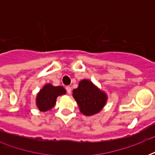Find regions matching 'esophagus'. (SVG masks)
<instances>
[{
  "label": "esophagus",
  "mask_w": 155,
  "mask_h": 155,
  "mask_svg": "<svg viewBox=\"0 0 155 155\" xmlns=\"http://www.w3.org/2000/svg\"><path fill=\"white\" fill-rule=\"evenodd\" d=\"M66 89H67V92H68V94H71V87L70 86H67Z\"/></svg>",
  "instance_id": "esophagus-1"
}]
</instances>
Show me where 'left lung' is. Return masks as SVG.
<instances>
[{
  "mask_svg": "<svg viewBox=\"0 0 155 155\" xmlns=\"http://www.w3.org/2000/svg\"><path fill=\"white\" fill-rule=\"evenodd\" d=\"M73 97L78 104L80 111L85 116L99 113L107 101V95L88 80L79 83L77 88L73 90Z\"/></svg>",
  "mask_w": 155,
  "mask_h": 155,
  "instance_id": "left-lung-1",
  "label": "left lung"
}]
</instances>
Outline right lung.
Returning <instances> with one entry per match:
<instances>
[{
  "mask_svg": "<svg viewBox=\"0 0 155 155\" xmlns=\"http://www.w3.org/2000/svg\"><path fill=\"white\" fill-rule=\"evenodd\" d=\"M65 93V88L62 86L55 87L47 84L38 93L36 105L41 112H47L54 106L57 97Z\"/></svg>",
  "mask_w": 155,
  "mask_h": 155,
  "instance_id": "obj_1",
  "label": "right lung"
}]
</instances>
